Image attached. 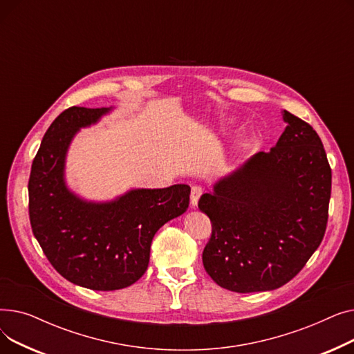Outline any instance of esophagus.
<instances>
[{
    "instance_id": "esophagus-1",
    "label": "esophagus",
    "mask_w": 354,
    "mask_h": 354,
    "mask_svg": "<svg viewBox=\"0 0 354 354\" xmlns=\"http://www.w3.org/2000/svg\"><path fill=\"white\" fill-rule=\"evenodd\" d=\"M202 192H203L202 187H198V185H195V187H192V191H191V207H192V208H196V207H198V201H199Z\"/></svg>"
}]
</instances>
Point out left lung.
Segmentation results:
<instances>
[{
  "label": "left lung",
  "mask_w": 354,
  "mask_h": 354,
  "mask_svg": "<svg viewBox=\"0 0 354 354\" xmlns=\"http://www.w3.org/2000/svg\"><path fill=\"white\" fill-rule=\"evenodd\" d=\"M287 127L270 152H258L221 178L198 202L212 224L202 263L235 292L280 288L322 244L331 169L322 139L283 110Z\"/></svg>",
  "instance_id": "obj_1"
}]
</instances>
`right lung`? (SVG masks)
I'll use <instances>...</instances> for the list:
<instances>
[{
    "instance_id": "obj_1",
    "label": "right lung",
    "mask_w": 354,
    "mask_h": 354,
    "mask_svg": "<svg viewBox=\"0 0 354 354\" xmlns=\"http://www.w3.org/2000/svg\"><path fill=\"white\" fill-rule=\"evenodd\" d=\"M110 110L73 106L55 118L28 180L31 228L47 259L70 283L97 291L120 290L139 280L155 234L188 209L191 194L188 185L178 183L91 202L67 188L64 166L73 138Z\"/></svg>"
}]
</instances>
